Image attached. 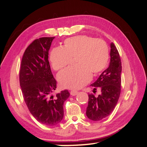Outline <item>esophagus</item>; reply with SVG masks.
Returning a JSON list of instances; mask_svg holds the SVG:
<instances>
[{
  "instance_id": "esophagus-1",
  "label": "esophagus",
  "mask_w": 147,
  "mask_h": 147,
  "mask_svg": "<svg viewBox=\"0 0 147 147\" xmlns=\"http://www.w3.org/2000/svg\"><path fill=\"white\" fill-rule=\"evenodd\" d=\"M78 94V92H77V91H74V90H73V91L70 92V94H71V95L73 96H76Z\"/></svg>"
}]
</instances>
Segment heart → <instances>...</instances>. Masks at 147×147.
Returning <instances> with one entry per match:
<instances>
[{"instance_id": "obj_1", "label": "heart", "mask_w": 147, "mask_h": 147, "mask_svg": "<svg viewBox=\"0 0 147 147\" xmlns=\"http://www.w3.org/2000/svg\"><path fill=\"white\" fill-rule=\"evenodd\" d=\"M71 58L75 59L76 66L60 72L57 80L61 88L78 90L87 84L92 76H98L105 69L109 50L103 40L78 35L66 39L62 48H54L50 53L52 67L56 71L69 65Z\"/></svg>"}]
</instances>
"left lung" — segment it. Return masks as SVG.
<instances>
[{
  "mask_svg": "<svg viewBox=\"0 0 147 147\" xmlns=\"http://www.w3.org/2000/svg\"><path fill=\"white\" fill-rule=\"evenodd\" d=\"M110 61L108 67L102 72L97 80L92 84L94 88H100L101 94L98 97L88 94V105L86 116L89 119L98 121L112 113L119 99L121 92V60L117 49L113 43L110 44Z\"/></svg>",
  "mask_w": 147,
  "mask_h": 147,
  "instance_id": "1",
  "label": "left lung"
}]
</instances>
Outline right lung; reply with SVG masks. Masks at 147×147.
Listing matches in <instances>:
<instances>
[{
    "label": "right lung",
    "instance_id": "right-lung-1",
    "mask_svg": "<svg viewBox=\"0 0 147 147\" xmlns=\"http://www.w3.org/2000/svg\"><path fill=\"white\" fill-rule=\"evenodd\" d=\"M55 37L35 39L26 49L19 73L20 86L29 110L37 121L47 126L59 124L63 118V103L69 98L67 90L53 96L57 82L52 74L49 51Z\"/></svg>",
    "mask_w": 147,
    "mask_h": 147
}]
</instances>
